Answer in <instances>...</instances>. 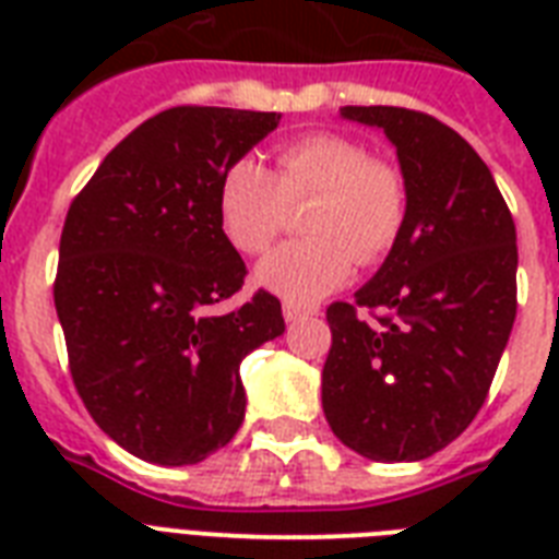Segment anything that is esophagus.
Here are the masks:
<instances>
[{"label": "esophagus", "instance_id": "esophagus-1", "mask_svg": "<svg viewBox=\"0 0 559 559\" xmlns=\"http://www.w3.org/2000/svg\"><path fill=\"white\" fill-rule=\"evenodd\" d=\"M313 316H319V307L316 305L284 301V319H287V322H305V319H313Z\"/></svg>", "mask_w": 559, "mask_h": 559}]
</instances>
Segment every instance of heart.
<instances>
[{"label":"heart","mask_w":559,"mask_h":559,"mask_svg":"<svg viewBox=\"0 0 559 559\" xmlns=\"http://www.w3.org/2000/svg\"><path fill=\"white\" fill-rule=\"evenodd\" d=\"M307 200L310 237L281 243L254 270L263 289L289 301L340 289L357 258L382 261L406 226L403 174L348 135L319 130L281 144L272 170L254 156L228 162L217 182L219 228L237 252L261 254Z\"/></svg>","instance_id":"heart-1"}]
</instances>
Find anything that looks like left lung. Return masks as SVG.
I'll return each mask as SVG.
<instances>
[{
  "label": "left lung",
  "mask_w": 559,
  "mask_h": 559,
  "mask_svg": "<svg viewBox=\"0 0 559 559\" xmlns=\"http://www.w3.org/2000/svg\"><path fill=\"white\" fill-rule=\"evenodd\" d=\"M397 147L406 226L354 305L328 307L322 408L371 461H420L455 441L485 403L516 319V226L481 156L438 118L342 107ZM359 309H380L366 323Z\"/></svg>",
  "instance_id": "1"
}]
</instances>
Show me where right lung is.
Returning a JSON list of instances; mask_svg holds the SVG:
<instances>
[{
	"mask_svg": "<svg viewBox=\"0 0 559 559\" xmlns=\"http://www.w3.org/2000/svg\"><path fill=\"white\" fill-rule=\"evenodd\" d=\"M278 112L174 107L116 144L66 214L55 307L83 406L135 459L182 467L243 424L240 362L284 333L281 301L243 287L217 182Z\"/></svg>",
	"mask_w": 559,
	"mask_h": 559,
	"instance_id": "obj_1",
	"label": "right lung"
}]
</instances>
